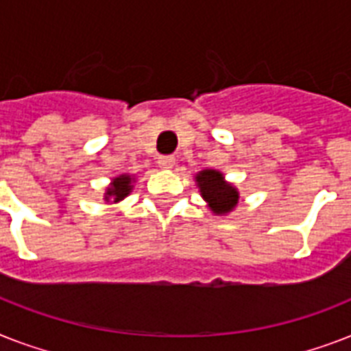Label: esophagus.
<instances>
[{"mask_svg":"<svg viewBox=\"0 0 351 351\" xmlns=\"http://www.w3.org/2000/svg\"><path fill=\"white\" fill-rule=\"evenodd\" d=\"M158 165L162 169H171V167L175 165V156H171V154H162V156H158Z\"/></svg>","mask_w":351,"mask_h":351,"instance_id":"obj_1","label":"esophagus"}]
</instances>
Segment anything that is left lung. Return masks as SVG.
<instances>
[{
	"mask_svg": "<svg viewBox=\"0 0 351 351\" xmlns=\"http://www.w3.org/2000/svg\"><path fill=\"white\" fill-rule=\"evenodd\" d=\"M198 187L211 211L217 215L228 213L239 202V193L231 184L224 182V176L219 171L206 169L197 176Z\"/></svg>",
	"mask_w": 351,
	"mask_h": 351,
	"instance_id": "1",
	"label": "left lung"
}]
</instances>
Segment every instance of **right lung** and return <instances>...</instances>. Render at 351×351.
<instances>
[{
    "label": "right lung",
    "mask_w": 351,
    "mask_h": 351,
    "mask_svg": "<svg viewBox=\"0 0 351 351\" xmlns=\"http://www.w3.org/2000/svg\"><path fill=\"white\" fill-rule=\"evenodd\" d=\"M129 191H131V176H118L112 180L111 187L107 189L106 198H114V202H118L121 198H125Z\"/></svg>",
    "instance_id": "right-lung-1"
}]
</instances>
